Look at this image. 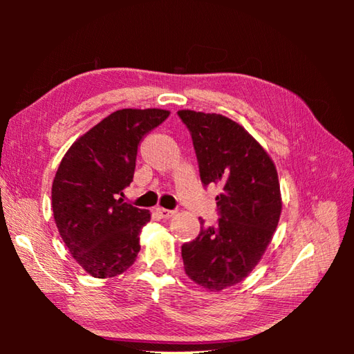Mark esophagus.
<instances>
[{
    "label": "esophagus",
    "instance_id": "1",
    "mask_svg": "<svg viewBox=\"0 0 354 354\" xmlns=\"http://www.w3.org/2000/svg\"><path fill=\"white\" fill-rule=\"evenodd\" d=\"M156 212H158L159 217L164 220H169L173 217V215H175V211H169V209H164V207H158L156 209Z\"/></svg>",
    "mask_w": 354,
    "mask_h": 354
}]
</instances>
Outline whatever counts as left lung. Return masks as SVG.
<instances>
[{"instance_id": "1", "label": "left lung", "mask_w": 354, "mask_h": 354, "mask_svg": "<svg viewBox=\"0 0 354 354\" xmlns=\"http://www.w3.org/2000/svg\"><path fill=\"white\" fill-rule=\"evenodd\" d=\"M194 142L203 185L218 184L217 226L203 227L181 254L187 277L218 292L241 283L270 243L281 215L278 171L253 136L220 113L178 111Z\"/></svg>"}]
</instances>
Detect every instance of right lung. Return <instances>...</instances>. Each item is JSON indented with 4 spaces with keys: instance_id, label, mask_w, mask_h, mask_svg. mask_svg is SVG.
Here are the masks:
<instances>
[{
    "instance_id": "add662e5",
    "label": "right lung",
    "mask_w": 354,
    "mask_h": 354,
    "mask_svg": "<svg viewBox=\"0 0 354 354\" xmlns=\"http://www.w3.org/2000/svg\"><path fill=\"white\" fill-rule=\"evenodd\" d=\"M170 115L164 109H122L81 136L59 164L51 189L62 241L93 278H112L133 266L140 231L151 214L118 195L133 183L137 148Z\"/></svg>"
}]
</instances>
